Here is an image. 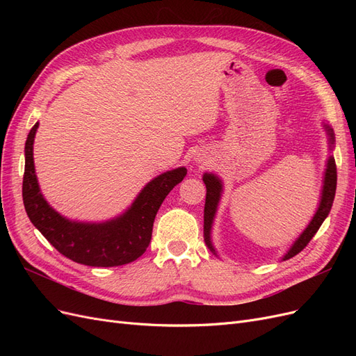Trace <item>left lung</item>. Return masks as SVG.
<instances>
[{"label": "left lung", "mask_w": 356, "mask_h": 356, "mask_svg": "<svg viewBox=\"0 0 356 356\" xmlns=\"http://www.w3.org/2000/svg\"><path fill=\"white\" fill-rule=\"evenodd\" d=\"M324 129L328 136V145L330 152L334 149V143H336V138H334V131L328 123H324ZM203 182L207 186V202H204V213H203V238L204 243L208 245L211 252L217 255L215 251V246L212 243V224L215 220V215H217L218 204L222 195V181L215 174H209V172H204L203 174ZM336 187H337V168H336V160L330 154L327 159L325 172H324V182H322V191H321V200L318 204V209L314 217H312L307 227L301 232V234L296 239V242L289 246L286 254L282 257V260H289L298 252H301L306 248V245L314 238L319 227L324 222V220L328 217L331 211L334 196H336Z\"/></svg>", "instance_id": "8db88e82"}]
</instances>
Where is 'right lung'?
Returning <instances> with one entry per match:
<instances>
[{
	"label": "right lung",
	"mask_w": 356,
	"mask_h": 356,
	"mask_svg": "<svg viewBox=\"0 0 356 356\" xmlns=\"http://www.w3.org/2000/svg\"><path fill=\"white\" fill-rule=\"evenodd\" d=\"M34 124L25 143L22 196L25 211L35 229L70 260L84 266L114 267L135 261L152 241L156 213L170 190L184 179V166L166 170L139 191L131 207L102 222L74 221L53 209L42 196L34 166Z\"/></svg>",
	"instance_id": "1"
}]
</instances>
